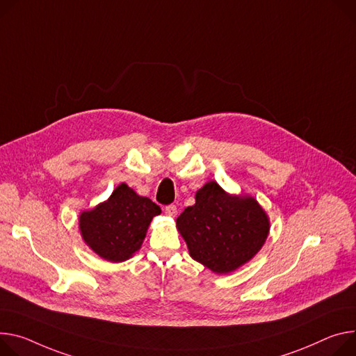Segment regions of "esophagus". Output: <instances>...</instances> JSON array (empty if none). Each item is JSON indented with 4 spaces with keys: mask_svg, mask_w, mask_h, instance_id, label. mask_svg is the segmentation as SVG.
<instances>
[{
    "mask_svg": "<svg viewBox=\"0 0 356 356\" xmlns=\"http://www.w3.org/2000/svg\"><path fill=\"white\" fill-rule=\"evenodd\" d=\"M165 213L169 217H176L177 216V207L175 204H169V206L165 207Z\"/></svg>",
    "mask_w": 356,
    "mask_h": 356,
    "instance_id": "34e87169",
    "label": "esophagus"
}]
</instances>
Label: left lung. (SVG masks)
<instances>
[{"instance_id": "left-lung-1", "label": "left lung", "mask_w": 356, "mask_h": 356, "mask_svg": "<svg viewBox=\"0 0 356 356\" xmlns=\"http://www.w3.org/2000/svg\"><path fill=\"white\" fill-rule=\"evenodd\" d=\"M190 257L216 274H229L261 250L270 220L251 196H234L214 180L196 193V203L176 220Z\"/></svg>"}]
</instances>
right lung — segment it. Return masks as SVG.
Instances as JSON below:
<instances>
[{"label": "right lung", "instance_id": "1", "mask_svg": "<svg viewBox=\"0 0 356 356\" xmlns=\"http://www.w3.org/2000/svg\"><path fill=\"white\" fill-rule=\"evenodd\" d=\"M160 213L156 203L122 183L106 202L81 213V236L104 260L122 263L139 251L152 218Z\"/></svg>", "mask_w": 356, "mask_h": 356}]
</instances>
